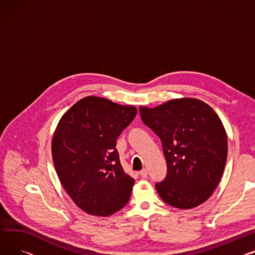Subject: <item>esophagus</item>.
Instances as JSON below:
<instances>
[{
  "instance_id": "esophagus-1",
  "label": "esophagus",
  "mask_w": 255,
  "mask_h": 255,
  "mask_svg": "<svg viewBox=\"0 0 255 255\" xmlns=\"http://www.w3.org/2000/svg\"><path fill=\"white\" fill-rule=\"evenodd\" d=\"M139 174L141 175V177H143V178H145V177H147V174H148V171H147V169H142V170L139 172Z\"/></svg>"
}]
</instances>
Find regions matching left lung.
I'll use <instances>...</instances> for the list:
<instances>
[{
	"mask_svg": "<svg viewBox=\"0 0 255 255\" xmlns=\"http://www.w3.org/2000/svg\"><path fill=\"white\" fill-rule=\"evenodd\" d=\"M139 113L161 139L167 163L166 177L156 183L159 196L179 209L199 206L213 194L227 162L228 138L219 117L195 98L140 107Z\"/></svg>",
	"mask_w": 255,
	"mask_h": 255,
	"instance_id": "1",
	"label": "left lung"
}]
</instances>
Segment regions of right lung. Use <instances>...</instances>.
<instances>
[{
    "mask_svg": "<svg viewBox=\"0 0 255 255\" xmlns=\"http://www.w3.org/2000/svg\"><path fill=\"white\" fill-rule=\"evenodd\" d=\"M136 113L132 106L88 96L60 119L52 139L55 170L66 193L88 214L112 215L131 197L134 179L125 173L116 144Z\"/></svg>",
    "mask_w": 255,
    "mask_h": 255,
    "instance_id": "1",
    "label": "right lung"
}]
</instances>
